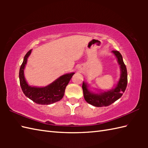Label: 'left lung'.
<instances>
[{"label":"left lung","mask_w":148,"mask_h":148,"mask_svg":"<svg viewBox=\"0 0 148 148\" xmlns=\"http://www.w3.org/2000/svg\"><path fill=\"white\" fill-rule=\"evenodd\" d=\"M116 56L118 64L120 67V77L114 88L108 91L100 90L98 93L90 91L89 84L83 81L82 88L84 98L86 101L95 107L108 106L118 100L125 92L127 85V71L121 53L118 51H112Z\"/></svg>","instance_id":"1"}]
</instances>
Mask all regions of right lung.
Segmentation results:
<instances>
[{
	"instance_id": "right-lung-1",
	"label": "right lung",
	"mask_w": 148,
	"mask_h": 148,
	"mask_svg": "<svg viewBox=\"0 0 148 148\" xmlns=\"http://www.w3.org/2000/svg\"><path fill=\"white\" fill-rule=\"evenodd\" d=\"M31 52L32 49L29 50L24 56L23 62L19 72L20 83L23 93L28 98L38 104L49 105L59 101L64 97L65 88L75 73L71 72L62 75L51 84L44 87L30 86L25 77L24 69Z\"/></svg>"
}]
</instances>
